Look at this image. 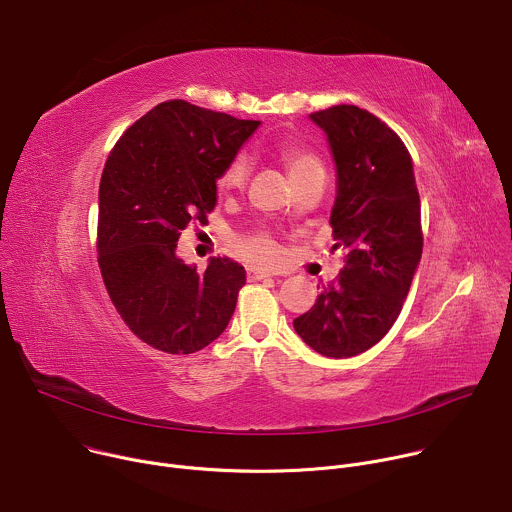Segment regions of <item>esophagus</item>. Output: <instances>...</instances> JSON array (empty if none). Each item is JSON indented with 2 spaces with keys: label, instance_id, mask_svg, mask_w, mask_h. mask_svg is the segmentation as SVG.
Masks as SVG:
<instances>
[{
  "label": "esophagus",
  "instance_id": "34e87169",
  "mask_svg": "<svg viewBox=\"0 0 512 512\" xmlns=\"http://www.w3.org/2000/svg\"><path fill=\"white\" fill-rule=\"evenodd\" d=\"M265 277H269V273L263 271V269H247V279L249 281H259V279H265Z\"/></svg>",
  "mask_w": 512,
  "mask_h": 512
}]
</instances>
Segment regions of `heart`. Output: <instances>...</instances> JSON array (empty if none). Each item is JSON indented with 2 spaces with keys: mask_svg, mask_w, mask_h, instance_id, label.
Wrapping results in <instances>:
<instances>
[{
  "mask_svg": "<svg viewBox=\"0 0 512 512\" xmlns=\"http://www.w3.org/2000/svg\"><path fill=\"white\" fill-rule=\"evenodd\" d=\"M281 160L289 172L291 182L314 172V170H324L322 162L314 154L298 150V148H283ZM249 174H251V160L247 154L241 152V154L233 156L231 162L225 166V170L216 180V186L221 192L239 190L245 186ZM235 249L251 265H271L279 257V247L267 233H253V235L239 237L235 241Z\"/></svg>",
  "mask_w": 512,
  "mask_h": 512,
  "instance_id": "1",
  "label": "heart"
}]
</instances>
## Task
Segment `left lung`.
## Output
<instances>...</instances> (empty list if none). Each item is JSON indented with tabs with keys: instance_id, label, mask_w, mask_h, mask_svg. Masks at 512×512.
Listing matches in <instances>:
<instances>
[{
	"instance_id": "8db88e82",
	"label": "left lung",
	"mask_w": 512,
	"mask_h": 512,
	"mask_svg": "<svg viewBox=\"0 0 512 512\" xmlns=\"http://www.w3.org/2000/svg\"><path fill=\"white\" fill-rule=\"evenodd\" d=\"M310 119L336 164L330 227L346 257L294 328L316 352L348 358L375 346L401 314L421 261V202L405 143L379 117L334 105Z\"/></svg>"
}]
</instances>
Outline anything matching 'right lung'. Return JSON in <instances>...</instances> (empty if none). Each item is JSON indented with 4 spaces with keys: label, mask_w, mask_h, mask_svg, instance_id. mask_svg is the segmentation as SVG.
I'll return each mask as SVG.
<instances>
[{
    "label": "right lung",
    "mask_w": 512,
    "mask_h": 512,
    "mask_svg": "<svg viewBox=\"0 0 512 512\" xmlns=\"http://www.w3.org/2000/svg\"><path fill=\"white\" fill-rule=\"evenodd\" d=\"M261 121L182 99L156 105L111 150L99 186V267L129 330L168 354H192L229 326L243 265L212 257L204 273L176 255L192 218L216 206V180Z\"/></svg>",
    "instance_id": "right-lung-1"
}]
</instances>
